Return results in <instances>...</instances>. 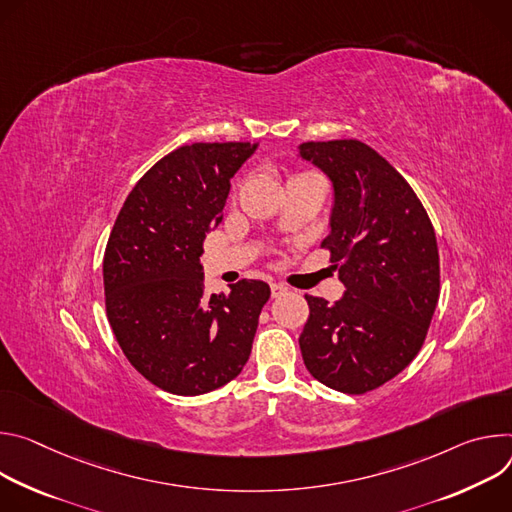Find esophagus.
I'll list each match as a JSON object with an SVG mask.
<instances>
[{
	"instance_id": "esophagus-1",
	"label": "esophagus",
	"mask_w": 512,
	"mask_h": 512,
	"mask_svg": "<svg viewBox=\"0 0 512 512\" xmlns=\"http://www.w3.org/2000/svg\"><path fill=\"white\" fill-rule=\"evenodd\" d=\"M270 293H272V297H280V295L287 293V287L280 285V282H272V285H270Z\"/></svg>"
}]
</instances>
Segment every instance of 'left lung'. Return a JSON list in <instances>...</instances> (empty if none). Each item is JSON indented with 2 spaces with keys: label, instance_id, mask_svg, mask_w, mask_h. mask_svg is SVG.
<instances>
[{
  "label": "left lung",
  "instance_id": "obj_1",
  "mask_svg": "<svg viewBox=\"0 0 512 512\" xmlns=\"http://www.w3.org/2000/svg\"><path fill=\"white\" fill-rule=\"evenodd\" d=\"M299 158L331 181V252L346 293L335 305L305 297L303 362L321 384L364 394L419 354L439 299L431 219L411 185L360 140L305 142Z\"/></svg>",
  "mask_w": 512,
  "mask_h": 512
}]
</instances>
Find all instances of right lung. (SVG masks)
I'll return each instance as SVG.
<instances>
[{
	"label": "right lung",
	"mask_w": 512,
	"mask_h": 512,
	"mask_svg": "<svg viewBox=\"0 0 512 512\" xmlns=\"http://www.w3.org/2000/svg\"><path fill=\"white\" fill-rule=\"evenodd\" d=\"M258 142L181 146L128 195L107 240V319L130 364L181 396L211 392L246 366L270 299L262 280L205 295L203 240L221 221L230 181Z\"/></svg>",
	"instance_id": "1"
}]
</instances>
